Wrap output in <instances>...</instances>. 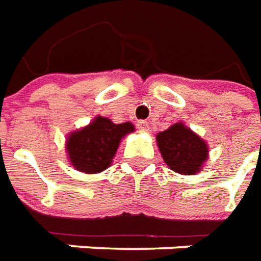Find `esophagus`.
<instances>
[{
    "instance_id": "34e87169",
    "label": "esophagus",
    "mask_w": 261,
    "mask_h": 261,
    "mask_svg": "<svg viewBox=\"0 0 261 261\" xmlns=\"http://www.w3.org/2000/svg\"><path fill=\"white\" fill-rule=\"evenodd\" d=\"M136 127L139 129L140 132H147L149 130V123L146 121H139L136 123Z\"/></svg>"
}]
</instances>
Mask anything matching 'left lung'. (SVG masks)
<instances>
[{
	"label": "left lung",
	"mask_w": 261,
	"mask_h": 261,
	"mask_svg": "<svg viewBox=\"0 0 261 261\" xmlns=\"http://www.w3.org/2000/svg\"><path fill=\"white\" fill-rule=\"evenodd\" d=\"M156 139L166 164L180 174L198 173L208 159V147L204 140L182 123H174L157 135Z\"/></svg>",
	"instance_id": "8db88e82"
}]
</instances>
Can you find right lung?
Returning a JSON list of instances; mask_svg holds the SVG:
<instances>
[{
	"label": "right lung",
	"mask_w": 261,
	"mask_h": 261,
	"mask_svg": "<svg viewBox=\"0 0 261 261\" xmlns=\"http://www.w3.org/2000/svg\"><path fill=\"white\" fill-rule=\"evenodd\" d=\"M130 122L112 123V121L98 116L84 129L68 136L67 149L70 162L83 173L94 174L108 169L115 156L119 142L126 134L134 132Z\"/></svg>",
	"instance_id": "obj_1"
}]
</instances>
